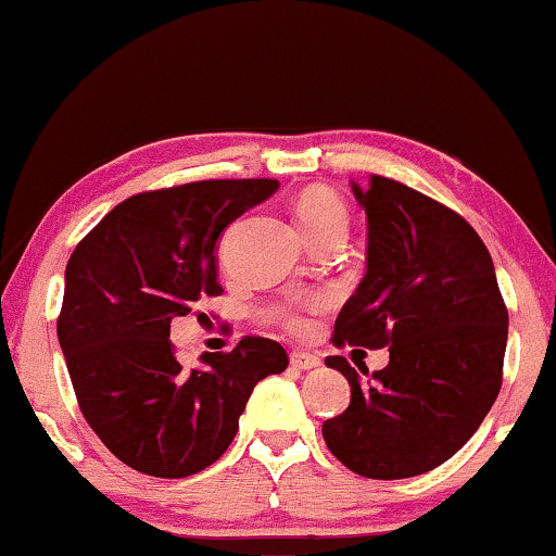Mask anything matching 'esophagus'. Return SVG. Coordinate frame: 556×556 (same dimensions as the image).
<instances>
[{
    "instance_id": "obj_1",
    "label": "esophagus",
    "mask_w": 556,
    "mask_h": 556,
    "mask_svg": "<svg viewBox=\"0 0 556 556\" xmlns=\"http://www.w3.org/2000/svg\"><path fill=\"white\" fill-rule=\"evenodd\" d=\"M318 364H321V359H318V356H314V354H306V352H293L291 354V367L293 369L306 371V369H316Z\"/></svg>"
}]
</instances>
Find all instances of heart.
Wrapping results in <instances>:
<instances>
[{
  "label": "heart",
  "instance_id": "obj_1",
  "mask_svg": "<svg viewBox=\"0 0 556 556\" xmlns=\"http://www.w3.org/2000/svg\"><path fill=\"white\" fill-rule=\"evenodd\" d=\"M295 223L314 242L329 232H346V207L337 192L326 187H306L293 202ZM318 308V299L291 303L283 311V324L293 333H306L311 329V316Z\"/></svg>",
  "mask_w": 556,
  "mask_h": 556
}]
</instances>
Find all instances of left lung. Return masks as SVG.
Returning a JSON list of instances; mask_svg holds the SVG:
<instances>
[{
    "label": "left lung",
    "mask_w": 556,
    "mask_h": 556,
    "mask_svg": "<svg viewBox=\"0 0 556 556\" xmlns=\"http://www.w3.org/2000/svg\"><path fill=\"white\" fill-rule=\"evenodd\" d=\"M354 194L369 219L367 276L331 341L390 346V364L364 384L344 356H329L352 400L321 432L349 470L394 481L438 468L489 415L504 379L508 311L489 248L458 212L379 174Z\"/></svg>",
    "instance_id": "1"
}]
</instances>
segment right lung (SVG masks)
Here are the masks:
<instances>
[{
    "mask_svg": "<svg viewBox=\"0 0 556 556\" xmlns=\"http://www.w3.org/2000/svg\"><path fill=\"white\" fill-rule=\"evenodd\" d=\"M278 189V179H204L151 189L113 207L73 250L58 339L86 422L128 468L187 478L230 447L253 387L288 367L273 339L185 369L172 318L202 314L217 283L219 232Z\"/></svg>",
    "mask_w": 556,
    "mask_h": 556,
    "instance_id": "1",
    "label": "right lung"
}]
</instances>
